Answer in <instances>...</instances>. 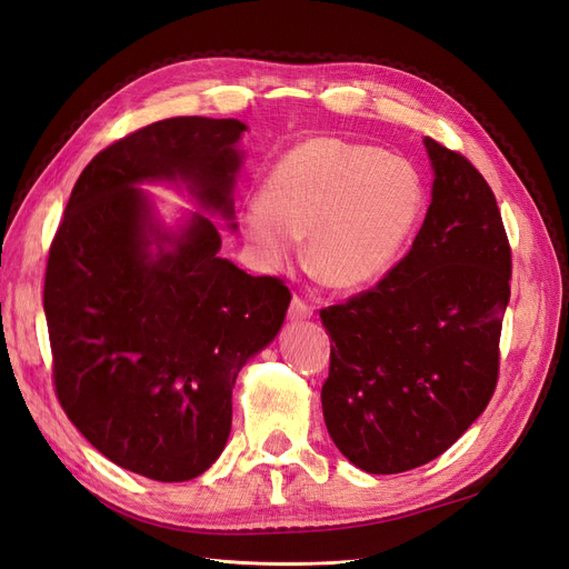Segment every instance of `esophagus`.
Masks as SVG:
<instances>
[{
  "label": "esophagus",
  "mask_w": 569,
  "mask_h": 569,
  "mask_svg": "<svg viewBox=\"0 0 569 569\" xmlns=\"http://www.w3.org/2000/svg\"><path fill=\"white\" fill-rule=\"evenodd\" d=\"M311 316H313V306L311 303L303 301L301 297L291 299V303H289V318L291 320L299 322V320H308Z\"/></svg>",
  "instance_id": "1"
}]
</instances>
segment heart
<instances>
[{"instance_id": "obj_1", "label": "heart", "mask_w": 569, "mask_h": 569, "mask_svg": "<svg viewBox=\"0 0 569 569\" xmlns=\"http://www.w3.org/2000/svg\"><path fill=\"white\" fill-rule=\"evenodd\" d=\"M422 209V180L408 161L313 137L274 166L261 203L242 213V228L270 268H284L308 234L306 263L316 278L353 291L382 280L399 261Z\"/></svg>"}]
</instances>
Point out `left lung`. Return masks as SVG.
Returning <instances> with one entry per match:
<instances>
[{
    "label": "left lung",
    "instance_id": "1",
    "mask_svg": "<svg viewBox=\"0 0 569 569\" xmlns=\"http://www.w3.org/2000/svg\"><path fill=\"white\" fill-rule=\"evenodd\" d=\"M432 203L410 251L372 289L320 311L330 335L322 416L356 468L396 475L439 458L489 406L510 299L496 197L462 153L425 137Z\"/></svg>",
    "mask_w": 569,
    "mask_h": 569
}]
</instances>
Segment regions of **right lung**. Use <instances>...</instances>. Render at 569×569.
Returning a JSON list of instances; mask_svg holds the SVG:
<instances>
[{"label":"right lung","instance_id":"1","mask_svg":"<svg viewBox=\"0 0 569 569\" xmlns=\"http://www.w3.org/2000/svg\"><path fill=\"white\" fill-rule=\"evenodd\" d=\"M244 130L234 118L180 116L101 149L49 247L57 399L101 456L157 481L194 479L218 460L237 372L280 332L291 295L220 258L211 218L163 228L137 184L184 182L232 220Z\"/></svg>","mask_w":569,"mask_h":569}]
</instances>
